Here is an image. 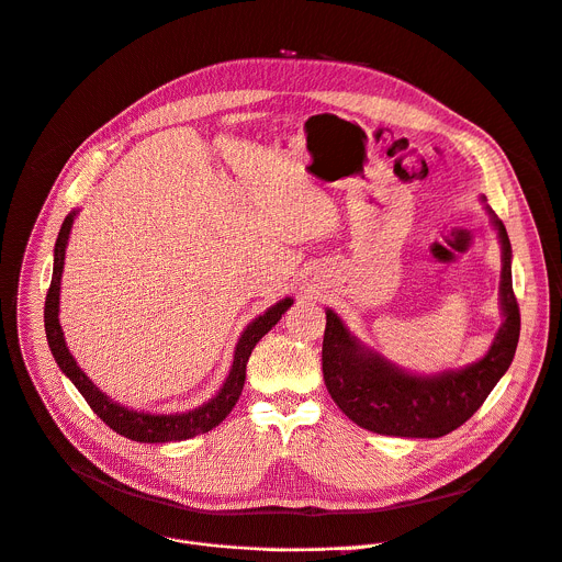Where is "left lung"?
Wrapping results in <instances>:
<instances>
[{"instance_id":"1","label":"left lung","mask_w":562,"mask_h":562,"mask_svg":"<svg viewBox=\"0 0 562 562\" xmlns=\"http://www.w3.org/2000/svg\"><path fill=\"white\" fill-rule=\"evenodd\" d=\"M502 241L499 300L504 325L482 361L439 376H413L356 340L327 310L323 376L340 411L366 430L392 437L437 439L467 424L512 366L520 338V307L512 280V241L493 215Z\"/></svg>"}]
</instances>
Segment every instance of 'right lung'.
<instances>
[{"label": "right lung", "mask_w": 562, "mask_h": 562, "mask_svg": "<svg viewBox=\"0 0 562 562\" xmlns=\"http://www.w3.org/2000/svg\"><path fill=\"white\" fill-rule=\"evenodd\" d=\"M74 215H67V220L63 222L58 241H56V258H54V278H50V286L46 291V300H44V329H46V340L50 347V353H54L56 363L60 366V370L71 379V383L80 390V394L85 396V401L89 403L91 411L103 419L114 432L134 439V441H143V443H166V441H181V439H190L194 435H203L213 430L215 426H220L235 407L244 381H246V363L248 356L252 351V347L258 345V340L271 331V327L278 325V321L282 318V314L291 307L293 300L284 297L278 304L260 316L255 318L241 334L237 347H235V359H233V368L231 374L224 383V387L220 390V394L215 398H211L209 403H203L196 411L183 413V415H145V413H136V411H127V407L114 403L108 394L100 392L87 376L85 372L76 366L74 356L69 353L67 345H65V336H63V327L58 323V307H60V278H63V267H65V248H67V239H69V231L74 224Z\"/></svg>", "instance_id": "right-lung-1"}]
</instances>
